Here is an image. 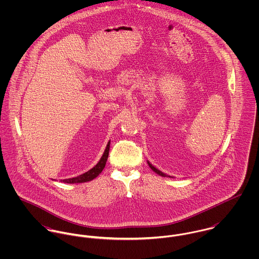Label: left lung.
Returning <instances> with one entry per match:
<instances>
[{
    "mask_svg": "<svg viewBox=\"0 0 259 259\" xmlns=\"http://www.w3.org/2000/svg\"><path fill=\"white\" fill-rule=\"evenodd\" d=\"M148 165H149V167H150V168H151V169H152V170H153V171H154V172H156V174H157V175H159V176H161V177H166V176H165V175H164V174H163V172H161V171H160V170H158V169H156V168H155V167H154V166H153V165H152V164H150V163H149V162H148Z\"/></svg>",
    "mask_w": 259,
    "mask_h": 259,
    "instance_id": "left-lung-1",
    "label": "left lung"
}]
</instances>
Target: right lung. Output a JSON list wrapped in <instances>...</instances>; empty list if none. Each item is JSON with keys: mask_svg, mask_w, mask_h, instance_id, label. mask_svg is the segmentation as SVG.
<instances>
[{"mask_svg": "<svg viewBox=\"0 0 259 259\" xmlns=\"http://www.w3.org/2000/svg\"><path fill=\"white\" fill-rule=\"evenodd\" d=\"M109 151H110V143L108 144V146L106 148V150H105L102 158L100 159V161L98 162V164L95 167H93L89 171H87V172H84V174H82V175H80L78 177H75V178H73V179L63 180L62 182L63 183H67V184H78V183H87V182L93 181L105 168L106 162H107V159H108V156H109Z\"/></svg>", "mask_w": 259, "mask_h": 259, "instance_id": "1", "label": "right lung"}]
</instances>
